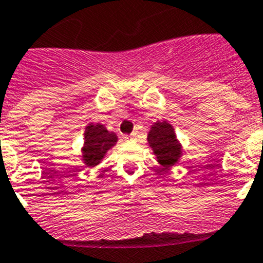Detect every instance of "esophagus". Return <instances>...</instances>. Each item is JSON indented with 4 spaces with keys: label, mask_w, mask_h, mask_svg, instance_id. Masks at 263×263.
Masks as SVG:
<instances>
[{
    "label": "esophagus",
    "mask_w": 263,
    "mask_h": 263,
    "mask_svg": "<svg viewBox=\"0 0 263 263\" xmlns=\"http://www.w3.org/2000/svg\"><path fill=\"white\" fill-rule=\"evenodd\" d=\"M136 138H138V135L136 134H132V135H129V136H127V140H129V141H134V140H136Z\"/></svg>",
    "instance_id": "1"
}]
</instances>
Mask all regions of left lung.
Wrapping results in <instances>:
<instances>
[{
    "label": "left lung",
    "mask_w": 263,
    "mask_h": 263,
    "mask_svg": "<svg viewBox=\"0 0 263 263\" xmlns=\"http://www.w3.org/2000/svg\"><path fill=\"white\" fill-rule=\"evenodd\" d=\"M148 144L156 155L163 170L176 165L181 157V144L176 138L175 129L168 122H156L148 132Z\"/></svg>",
    "instance_id": "8db88e82"
}]
</instances>
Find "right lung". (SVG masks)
<instances>
[{
    "label": "right lung",
    "mask_w": 263,
    "mask_h": 263,
    "mask_svg": "<svg viewBox=\"0 0 263 263\" xmlns=\"http://www.w3.org/2000/svg\"><path fill=\"white\" fill-rule=\"evenodd\" d=\"M118 141L114 132L107 131L99 123L88 124L84 131V144L82 147V160L86 166H97Z\"/></svg>",
    "instance_id": "1"
}]
</instances>
